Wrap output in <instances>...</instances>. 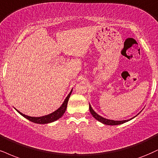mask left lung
I'll return each instance as SVG.
<instances>
[{"label":"left lung","instance_id":"left-lung-1","mask_svg":"<svg viewBox=\"0 0 158 158\" xmlns=\"http://www.w3.org/2000/svg\"><path fill=\"white\" fill-rule=\"evenodd\" d=\"M89 110H90V113L92 114V115L94 116V118L96 119V120L100 121V122H102V123H104V124H106V125H118V124H121V123H123L125 122H127V121L132 120L133 118H132L130 119H128V120H123V121H114V120H110V119H107V118H105L101 116V115H98L96 113V112L94 111V109H93L92 107H91V105L90 104H89Z\"/></svg>","mask_w":158,"mask_h":158}]
</instances>
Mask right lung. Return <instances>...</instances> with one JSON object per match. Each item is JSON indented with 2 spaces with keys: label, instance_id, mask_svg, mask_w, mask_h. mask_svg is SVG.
Returning a JSON list of instances; mask_svg holds the SVG:
<instances>
[{
  "label": "right lung",
  "instance_id": "obj_1",
  "mask_svg": "<svg viewBox=\"0 0 158 158\" xmlns=\"http://www.w3.org/2000/svg\"><path fill=\"white\" fill-rule=\"evenodd\" d=\"M72 90H73V89H72V90H71V92L69 93V94L68 95L67 97L65 98V99H64V102L62 103V105H61L57 110H55V111L53 112V113L48 114V115H43V116H40V117H31V116H28V115H25V114H23L22 113H20V111H18V110L15 109H15L18 111V113H20V115H23L24 118H27L28 120L31 121V122H34L36 123H40V124H45V123L54 122V121L58 120L59 118H60L63 115L64 112H65L66 108H67L68 99H69L70 96H71Z\"/></svg>",
  "mask_w": 158,
  "mask_h": 158
}]
</instances>
